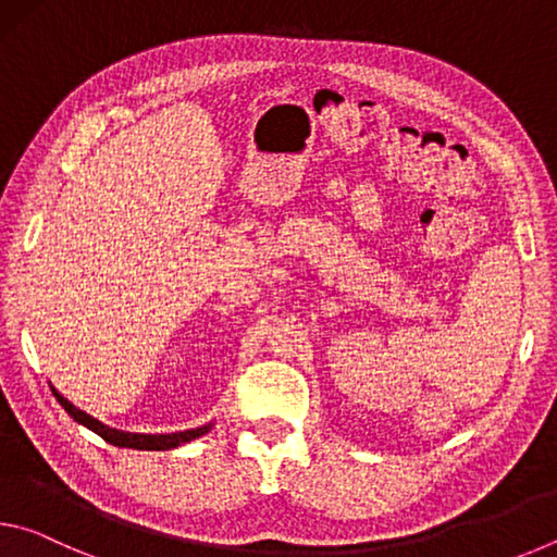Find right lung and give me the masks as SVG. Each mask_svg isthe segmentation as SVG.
I'll return each mask as SVG.
<instances>
[{
	"instance_id": "obj_1",
	"label": "right lung",
	"mask_w": 557,
	"mask_h": 557,
	"mask_svg": "<svg viewBox=\"0 0 557 557\" xmlns=\"http://www.w3.org/2000/svg\"><path fill=\"white\" fill-rule=\"evenodd\" d=\"M55 400H59L65 412L71 414V418L75 422H81V425H86L88 430L96 432V435H100L106 442H110V445L115 447H127V449H172V447H178L184 445V442H191L196 437H201L209 432L211 425L206 428H196V430H184V432H172V435H135V432H120V430H112V428H106L102 422H98L96 418H90V414H86L83 410L75 408V405H71L69 400L63 398V395H59L53 391Z\"/></svg>"
}]
</instances>
